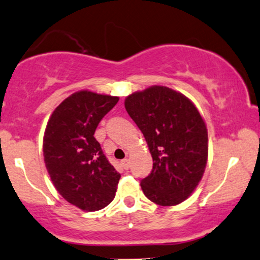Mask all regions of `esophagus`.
<instances>
[{"mask_svg": "<svg viewBox=\"0 0 260 260\" xmlns=\"http://www.w3.org/2000/svg\"><path fill=\"white\" fill-rule=\"evenodd\" d=\"M121 164H122V167L124 169H128L129 168V159H127V158H124V159H122L121 160Z\"/></svg>", "mask_w": 260, "mask_h": 260, "instance_id": "34e87169", "label": "esophagus"}]
</instances>
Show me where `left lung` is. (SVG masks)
Masks as SVG:
<instances>
[{
    "instance_id": "1",
    "label": "left lung",
    "mask_w": 260,
    "mask_h": 260,
    "mask_svg": "<svg viewBox=\"0 0 260 260\" xmlns=\"http://www.w3.org/2000/svg\"><path fill=\"white\" fill-rule=\"evenodd\" d=\"M128 115L145 137L153 167L141 180L144 194L162 206L182 203L205 172L208 129L194 104L180 92L151 86L124 100Z\"/></svg>"
}]
</instances>
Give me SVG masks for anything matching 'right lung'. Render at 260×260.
I'll use <instances>...</instances> for the list:
<instances>
[{
	"label": "right lung",
	"instance_id": "right-lung-1",
	"mask_svg": "<svg viewBox=\"0 0 260 260\" xmlns=\"http://www.w3.org/2000/svg\"><path fill=\"white\" fill-rule=\"evenodd\" d=\"M119 97L79 91L51 114L43 138L47 170L57 192L84 211H97L113 202L121 175L93 137L98 123Z\"/></svg>",
	"mask_w": 260,
	"mask_h": 260
}]
</instances>
